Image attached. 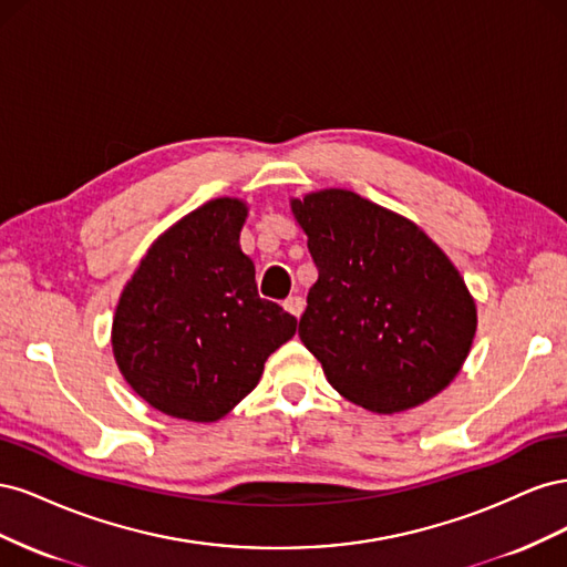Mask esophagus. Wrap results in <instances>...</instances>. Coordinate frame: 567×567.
<instances>
[{"label": "esophagus", "instance_id": "1", "mask_svg": "<svg viewBox=\"0 0 567 567\" xmlns=\"http://www.w3.org/2000/svg\"><path fill=\"white\" fill-rule=\"evenodd\" d=\"M284 307H286V312H290L293 317H300L305 310V300L300 296H288L284 300Z\"/></svg>", "mask_w": 567, "mask_h": 567}]
</instances>
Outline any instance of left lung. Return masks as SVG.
<instances>
[{
	"mask_svg": "<svg viewBox=\"0 0 567 567\" xmlns=\"http://www.w3.org/2000/svg\"><path fill=\"white\" fill-rule=\"evenodd\" d=\"M319 277L298 336L342 398L375 414L427 402L466 362L475 302L414 221L352 192L290 203Z\"/></svg>",
	"mask_w": 567,
	"mask_h": 567,
	"instance_id": "left-lung-1",
	"label": "left lung"
}]
</instances>
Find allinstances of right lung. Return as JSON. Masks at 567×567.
I'll return each mask as SVG.
<instances>
[{
    "instance_id": "obj_1",
    "label": "right lung",
    "mask_w": 567,
    "mask_h": 567,
    "mask_svg": "<svg viewBox=\"0 0 567 567\" xmlns=\"http://www.w3.org/2000/svg\"><path fill=\"white\" fill-rule=\"evenodd\" d=\"M246 205L215 198L153 244L120 296L113 354L132 390L167 416L210 423L257 385L298 319L257 293L238 246Z\"/></svg>"
}]
</instances>
